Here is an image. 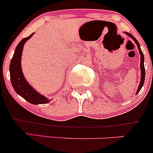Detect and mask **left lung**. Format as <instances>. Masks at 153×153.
Listing matches in <instances>:
<instances>
[{
	"label": "left lung",
	"instance_id": "8db88e82",
	"mask_svg": "<svg viewBox=\"0 0 153 153\" xmlns=\"http://www.w3.org/2000/svg\"><path fill=\"white\" fill-rule=\"evenodd\" d=\"M124 33L126 34L127 36H129V38H132V39L134 41H135V43L136 44L137 47H138V51H139L140 55H141V63H140V69H141V81H140L139 86H138V89H137V92H136V93H135V95H137V94L139 92V91L141 90V88H142V86H143V84H144L145 69H144V64H143V62H144V57H143V54L142 51H141V47H140L139 43H138V41H137L136 38H135L134 36H132V35H131V34H129V32H124Z\"/></svg>",
	"mask_w": 153,
	"mask_h": 153
}]
</instances>
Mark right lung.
<instances>
[{"instance_id":"right-lung-1","label":"right lung","mask_w":153,"mask_h":153,"mask_svg":"<svg viewBox=\"0 0 153 153\" xmlns=\"http://www.w3.org/2000/svg\"><path fill=\"white\" fill-rule=\"evenodd\" d=\"M34 33L24 38L15 48L13 57L10 65V79L12 85L18 95L24 98L32 104H43L49 103L51 100L35 90L26 80L21 68V57L25 43L32 38Z\"/></svg>"}]
</instances>
